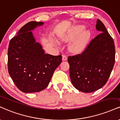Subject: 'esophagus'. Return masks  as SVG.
Instances as JSON below:
<instances>
[{"instance_id": "esophagus-1", "label": "esophagus", "mask_w": 120, "mask_h": 120, "mask_svg": "<svg viewBox=\"0 0 120 120\" xmlns=\"http://www.w3.org/2000/svg\"><path fill=\"white\" fill-rule=\"evenodd\" d=\"M68 59V57L66 55H63V60H64V61H65Z\"/></svg>"}]
</instances>
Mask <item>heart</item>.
<instances>
[{"instance_id": "heart-1", "label": "heart", "mask_w": 120, "mask_h": 120, "mask_svg": "<svg viewBox=\"0 0 120 120\" xmlns=\"http://www.w3.org/2000/svg\"><path fill=\"white\" fill-rule=\"evenodd\" d=\"M82 30H83L82 27L79 26L76 27L73 31H72L71 32L66 36L64 40L66 41H71L81 32ZM89 37V34L88 32L86 31L82 33L72 43L70 46V49L74 52H79L83 50L86 47Z\"/></svg>"}]
</instances>
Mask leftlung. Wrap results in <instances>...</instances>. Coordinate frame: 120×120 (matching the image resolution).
I'll return each instance as SVG.
<instances>
[{
    "label": "left lung",
    "mask_w": 120,
    "mask_h": 120,
    "mask_svg": "<svg viewBox=\"0 0 120 120\" xmlns=\"http://www.w3.org/2000/svg\"><path fill=\"white\" fill-rule=\"evenodd\" d=\"M96 29L101 32L92 39L84 51L68 59L71 83L84 93L96 91L106 84L115 62L113 40L99 19Z\"/></svg>",
    "instance_id": "obj_1"
}]
</instances>
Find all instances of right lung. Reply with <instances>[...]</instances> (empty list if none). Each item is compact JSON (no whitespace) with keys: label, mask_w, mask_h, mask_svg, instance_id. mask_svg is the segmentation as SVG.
I'll use <instances>...</instances> for the list:
<instances>
[{"label":"right lung","mask_w":120,"mask_h":120,"mask_svg":"<svg viewBox=\"0 0 120 120\" xmlns=\"http://www.w3.org/2000/svg\"><path fill=\"white\" fill-rule=\"evenodd\" d=\"M43 24L35 21L27 23L9 42L8 72L17 87L24 93L45 89L62 61L61 55L45 54L41 45L36 42L31 31Z\"/></svg>","instance_id":"add662e5"}]
</instances>
